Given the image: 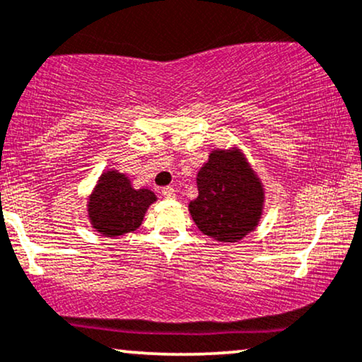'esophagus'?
Returning <instances> with one entry per match:
<instances>
[{
	"mask_svg": "<svg viewBox=\"0 0 362 362\" xmlns=\"http://www.w3.org/2000/svg\"><path fill=\"white\" fill-rule=\"evenodd\" d=\"M162 195L163 197H165V199H175V190H173L172 189V187H163V189H162Z\"/></svg>",
	"mask_w": 362,
	"mask_h": 362,
	"instance_id": "1",
	"label": "esophagus"
}]
</instances>
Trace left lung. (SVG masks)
<instances>
[{
	"label": "left lung",
	"instance_id": "obj_1",
	"mask_svg": "<svg viewBox=\"0 0 362 362\" xmlns=\"http://www.w3.org/2000/svg\"><path fill=\"white\" fill-rule=\"evenodd\" d=\"M199 197L189 204L195 226L218 242H237L262 217L264 185L240 148L212 150L197 173Z\"/></svg>",
	"mask_w": 362,
	"mask_h": 362
}]
</instances>
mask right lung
<instances>
[{
    "mask_svg": "<svg viewBox=\"0 0 362 362\" xmlns=\"http://www.w3.org/2000/svg\"><path fill=\"white\" fill-rule=\"evenodd\" d=\"M157 200L148 189H134L125 173L105 170L88 197L91 227L103 237H120L135 232L144 222L147 209Z\"/></svg>",
    "mask_w": 362,
    "mask_h": 362,
    "instance_id": "add662e5",
    "label": "right lung"
}]
</instances>
